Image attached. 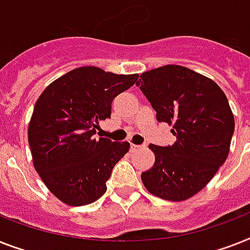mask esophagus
I'll list each match as a JSON object with an SVG mask.
<instances>
[{"mask_svg":"<svg viewBox=\"0 0 250 250\" xmlns=\"http://www.w3.org/2000/svg\"><path fill=\"white\" fill-rule=\"evenodd\" d=\"M130 148H131V151L134 152V151H138V149L145 148V146H143V145H131Z\"/></svg>","mask_w":250,"mask_h":250,"instance_id":"34e87169","label":"esophagus"}]
</instances>
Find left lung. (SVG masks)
Wrapping results in <instances>:
<instances>
[{"mask_svg":"<svg viewBox=\"0 0 250 250\" xmlns=\"http://www.w3.org/2000/svg\"><path fill=\"white\" fill-rule=\"evenodd\" d=\"M137 86L156 111L159 123L173 125L174 145H149L155 164L142 173L149 192L183 201L209 183L229 152L235 120L222 89L182 65L142 73Z\"/></svg>","mask_w":250,"mask_h":250,"instance_id":"1","label":"left lung"}]
</instances>
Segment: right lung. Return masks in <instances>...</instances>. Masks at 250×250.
I'll use <instances>...</instances> for the list:
<instances>
[{"mask_svg":"<svg viewBox=\"0 0 250 250\" xmlns=\"http://www.w3.org/2000/svg\"><path fill=\"white\" fill-rule=\"evenodd\" d=\"M137 80L80 67L50 83L36 102L28 126L33 165L64 204H90L107 191L105 182L130 145L94 134L99 121L111 117L113 99Z\"/></svg>","mask_w":250,"mask_h":250,"instance_id":"obj_1","label":"right lung"}]
</instances>
